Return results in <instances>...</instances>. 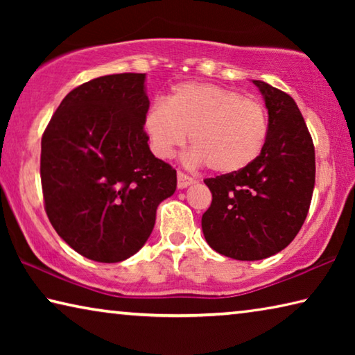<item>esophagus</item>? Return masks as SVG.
Wrapping results in <instances>:
<instances>
[{
    "label": "esophagus",
    "mask_w": 355,
    "mask_h": 355,
    "mask_svg": "<svg viewBox=\"0 0 355 355\" xmlns=\"http://www.w3.org/2000/svg\"><path fill=\"white\" fill-rule=\"evenodd\" d=\"M194 182H196L194 178L189 177V175H186V173H183V172H178L177 173V186H178V189L188 188V186H191Z\"/></svg>",
    "instance_id": "1"
}]
</instances>
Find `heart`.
<instances>
[{"instance_id": "1", "label": "heart", "mask_w": 355, "mask_h": 355, "mask_svg": "<svg viewBox=\"0 0 355 355\" xmlns=\"http://www.w3.org/2000/svg\"><path fill=\"white\" fill-rule=\"evenodd\" d=\"M150 147L171 158L188 139L191 159L216 173H236L261 155L268 141V112L258 100L209 83H182L144 119Z\"/></svg>"}]
</instances>
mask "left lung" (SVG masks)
Wrapping results in <instances>:
<instances>
[{
  "mask_svg": "<svg viewBox=\"0 0 355 355\" xmlns=\"http://www.w3.org/2000/svg\"><path fill=\"white\" fill-rule=\"evenodd\" d=\"M268 110L261 155L245 169L207 178L213 202L202 216L209 248L241 261L272 257L290 244L307 218L315 188V147L290 95L252 81Z\"/></svg>",
  "mask_w": 355,
  "mask_h": 355,
  "instance_id": "1",
  "label": "left lung"
}]
</instances>
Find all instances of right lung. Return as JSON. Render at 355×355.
Segmentation results:
<instances>
[{"mask_svg":"<svg viewBox=\"0 0 355 355\" xmlns=\"http://www.w3.org/2000/svg\"><path fill=\"white\" fill-rule=\"evenodd\" d=\"M148 105L146 73L95 78L65 95L42 137L46 216L89 260L135 255L177 189L175 169L150 152Z\"/></svg>","mask_w":355,"mask_h":355,"instance_id":"1","label":"right lung"}]
</instances>
